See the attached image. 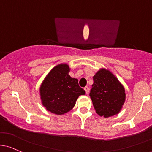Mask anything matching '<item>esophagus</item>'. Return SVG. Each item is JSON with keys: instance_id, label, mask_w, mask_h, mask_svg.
<instances>
[{"instance_id": "esophagus-1", "label": "esophagus", "mask_w": 152, "mask_h": 152, "mask_svg": "<svg viewBox=\"0 0 152 152\" xmlns=\"http://www.w3.org/2000/svg\"><path fill=\"white\" fill-rule=\"evenodd\" d=\"M89 87H84V90H85V92H86V93L87 94H88L89 93Z\"/></svg>"}]
</instances>
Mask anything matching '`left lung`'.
<instances>
[{
  "mask_svg": "<svg viewBox=\"0 0 152 152\" xmlns=\"http://www.w3.org/2000/svg\"><path fill=\"white\" fill-rule=\"evenodd\" d=\"M89 96L97 114L107 118L118 114L125 100L124 89L109 71L100 70L93 76Z\"/></svg>",
  "mask_w": 152,
  "mask_h": 152,
  "instance_id": "left-lung-1",
  "label": "left lung"
}]
</instances>
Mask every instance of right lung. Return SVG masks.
Returning <instances> with one entry per match:
<instances>
[{
	"label": "right lung",
	"instance_id": "right-lung-1",
	"mask_svg": "<svg viewBox=\"0 0 152 152\" xmlns=\"http://www.w3.org/2000/svg\"><path fill=\"white\" fill-rule=\"evenodd\" d=\"M68 73V65H57L49 72L40 88L43 105L53 114L67 113L76 104L79 95L85 94L78 79H72Z\"/></svg>",
	"mask_w": 152,
	"mask_h": 152
}]
</instances>
